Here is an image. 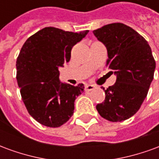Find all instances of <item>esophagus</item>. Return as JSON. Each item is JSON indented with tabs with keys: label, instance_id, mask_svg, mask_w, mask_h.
Masks as SVG:
<instances>
[{
	"label": "esophagus",
	"instance_id": "esophagus-1",
	"mask_svg": "<svg viewBox=\"0 0 159 159\" xmlns=\"http://www.w3.org/2000/svg\"><path fill=\"white\" fill-rule=\"evenodd\" d=\"M85 89H86L87 91H91V90H93V89H94V86L92 85V84H88V85H86V87H85Z\"/></svg>",
	"mask_w": 159,
	"mask_h": 159
}]
</instances>
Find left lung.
I'll use <instances>...</instances> for the list:
<instances>
[{
    "mask_svg": "<svg viewBox=\"0 0 159 159\" xmlns=\"http://www.w3.org/2000/svg\"><path fill=\"white\" fill-rule=\"evenodd\" d=\"M93 32L106 46L107 66L117 76L114 85L103 88L106 99L96 109L105 119L122 122L136 113L147 97L156 68L152 49L143 36L122 23Z\"/></svg>",
    "mask_w": 159,
    "mask_h": 159,
    "instance_id": "1",
    "label": "left lung"
}]
</instances>
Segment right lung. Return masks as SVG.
I'll return each instance as SVG.
<instances>
[{
	"label": "right lung",
	"instance_id": "right-lung-1",
	"mask_svg": "<svg viewBox=\"0 0 159 159\" xmlns=\"http://www.w3.org/2000/svg\"><path fill=\"white\" fill-rule=\"evenodd\" d=\"M89 30L74 33L46 27L26 40L16 62L17 82L29 114L42 125L58 128L74 112L84 85L61 83L59 67L69 62L71 48Z\"/></svg>",
	"mask_w": 159,
	"mask_h": 159
}]
</instances>
